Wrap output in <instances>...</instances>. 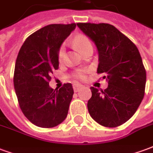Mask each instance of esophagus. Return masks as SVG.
<instances>
[{"label":"esophagus","mask_w":153,"mask_h":153,"mask_svg":"<svg viewBox=\"0 0 153 153\" xmlns=\"http://www.w3.org/2000/svg\"><path fill=\"white\" fill-rule=\"evenodd\" d=\"M83 85H81V84H74L73 85V88H74V92H78L79 90L80 89V88H83Z\"/></svg>","instance_id":"34e87169"}]
</instances>
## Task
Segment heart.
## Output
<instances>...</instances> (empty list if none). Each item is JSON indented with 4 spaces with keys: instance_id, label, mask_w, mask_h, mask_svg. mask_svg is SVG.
Wrapping results in <instances>:
<instances>
[{
    "instance_id": "obj_1",
    "label": "heart",
    "mask_w": 153,
    "mask_h": 153,
    "mask_svg": "<svg viewBox=\"0 0 153 153\" xmlns=\"http://www.w3.org/2000/svg\"><path fill=\"white\" fill-rule=\"evenodd\" d=\"M73 44L75 46V47L79 49V50L83 53L85 51L89 48V47H92V43L88 39V38L83 34H78L76 35L74 38H73ZM58 60L60 63H62L64 62V60H65V49L63 46L59 48L58 50ZM74 77L77 79H80V80H83L85 78H86V70H77L76 72L74 73Z\"/></svg>"
}]
</instances>
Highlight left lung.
Segmentation results:
<instances>
[{
  "instance_id": "8db88e82",
  "label": "left lung",
  "mask_w": 153,
  "mask_h": 153,
  "mask_svg": "<svg viewBox=\"0 0 153 153\" xmlns=\"http://www.w3.org/2000/svg\"><path fill=\"white\" fill-rule=\"evenodd\" d=\"M77 26L96 45L97 74L108 81L102 91L91 87L88 102L91 117L105 127H117L134 115L145 93L146 70L138 48L109 24L78 23Z\"/></svg>"
}]
</instances>
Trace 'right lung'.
Returning <instances> with one entry per match:
<instances>
[{
  "label": "right lung",
  "instance_id": "1",
  "mask_svg": "<svg viewBox=\"0 0 153 153\" xmlns=\"http://www.w3.org/2000/svg\"><path fill=\"white\" fill-rule=\"evenodd\" d=\"M75 27V24L45 26L28 36L19 51L15 93L22 112L38 127L52 128L66 118L74 94L72 84L65 83L54 90L49 82L59 68L58 50Z\"/></svg>",
  "mask_w": 153,
  "mask_h": 153
}]
</instances>
